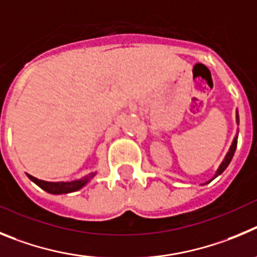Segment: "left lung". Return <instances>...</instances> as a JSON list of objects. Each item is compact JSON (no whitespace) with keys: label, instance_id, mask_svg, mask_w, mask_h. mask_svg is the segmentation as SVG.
<instances>
[{"label":"left lung","instance_id":"left-lung-1","mask_svg":"<svg viewBox=\"0 0 257 257\" xmlns=\"http://www.w3.org/2000/svg\"><path fill=\"white\" fill-rule=\"evenodd\" d=\"M237 123H239V117H238V112H237ZM235 149H237V138H234V141H233L232 146H230V149H229V152L226 154L225 159H224V161H223V163H221V165L219 166L218 172H216L215 177H218L219 174H221V173H223L224 170H225V169H226V166L229 165V163H230V161H232V159H233V155H234V152H235ZM214 178H212V179H214ZM211 180H209V182H211Z\"/></svg>","mask_w":257,"mask_h":257}]
</instances>
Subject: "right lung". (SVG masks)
<instances>
[{"label":"right lung","instance_id":"add662e5","mask_svg":"<svg viewBox=\"0 0 257 257\" xmlns=\"http://www.w3.org/2000/svg\"><path fill=\"white\" fill-rule=\"evenodd\" d=\"M96 175V173H91L89 175H85L84 178L79 180H74V182H45V180L37 179V178L32 177L28 174L29 179L37 184L38 187L43 189V191L48 192V193H54V195H61V193H70V192H75L78 189L82 188L84 184H87L92 178Z\"/></svg>","mask_w":257,"mask_h":257}]
</instances>
